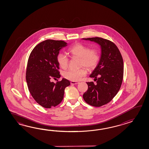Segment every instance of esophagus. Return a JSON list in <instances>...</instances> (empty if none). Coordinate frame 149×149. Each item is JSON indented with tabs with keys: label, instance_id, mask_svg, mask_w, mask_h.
Segmentation results:
<instances>
[{
	"label": "esophagus",
	"instance_id": "esophagus-1",
	"mask_svg": "<svg viewBox=\"0 0 149 149\" xmlns=\"http://www.w3.org/2000/svg\"><path fill=\"white\" fill-rule=\"evenodd\" d=\"M71 85H77V84H79V82H77V81H71Z\"/></svg>",
	"mask_w": 149,
	"mask_h": 149
}]
</instances>
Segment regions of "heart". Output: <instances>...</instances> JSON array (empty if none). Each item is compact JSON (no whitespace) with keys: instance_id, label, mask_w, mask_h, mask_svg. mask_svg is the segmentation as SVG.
<instances>
[{"instance_id":"obj_1","label":"heart","mask_w":149,"mask_h":149,"mask_svg":"<svg viewBox=\"0 0 149 149\" xmlns=\"http://www.w3.org/2000/svg\"><path fill=\"white\" fill-rule=\"evenodd\" d=\"M73 57L79 58V67H81L78 70H69L64 71L62 74L64 78L73 81H79L85 76L87 70L94 69L97 65L100 59V55L97 49H90L88 46L78 43L74 45L69 50ZM57 63L63 69H67L69 65V58L65 54L60 53L57 55Z\"/></svg>"}]
</instances>
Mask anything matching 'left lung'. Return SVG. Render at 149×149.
<instances>
[{"label": "left lung", "instance_id": "left-lung-1", "mask_svg": "<svg viewBox=\"0 0 149 149\" xmlns=\"http://www.w3.org/2000/svg\"><path fill=\"white\" fill-rule=\"evenodd\" d=\"M83 39L97 42L101 48L100 60L89 76L95 78L96 84L87 82L88 89L83 95L87 104L100 107L111 101L120 88L124 76L123 59L112 41L101 37Z\"/></svg>", "mask_w": 149, "mask_h": 149}]
</instances>
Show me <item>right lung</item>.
I'll use <instances>...</instances> for the list:
<instances>
[{"instance_id": "add662e5", "label": "right lung", "mask_w": 149, "mask_h": 149, "mask_svg": "<svg viewBox=\"0 0 149 149\" xmlns=\"http://www.w3.org/2000/svg\"><path fill=\"white\" fill-rule=\"evenodd\" d=\"M67 43L48 39L36 45L29 57L26 80L29 91L36 102L45 108L59 104L63 99L64 89L70 82L63 78L56 84L51 79L60 78L57 55Z\"/></svg>"}]
</instances>
